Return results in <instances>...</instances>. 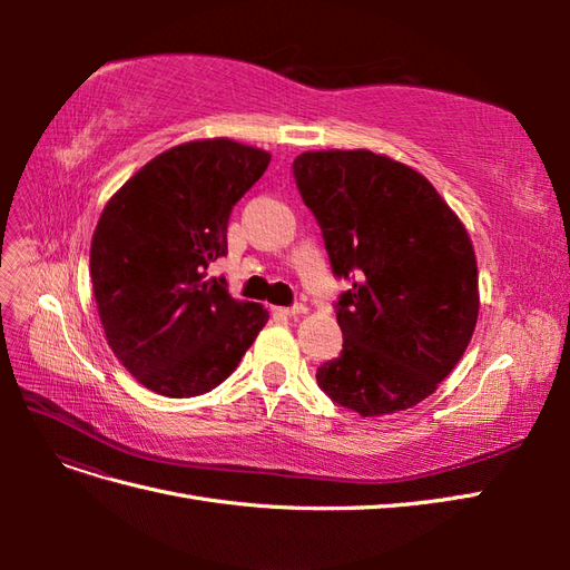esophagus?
I'll return each mask as SVG.
<instances>
[{
	"mask_svg": "<svg viewBox=\"0 0 570 570\" xmlns=\"http://www.w3.org/2000/svg\"><path fill=\"white\" fill-rule=\"evenodd\" d=\"M278 312L283 314V316H302V314H306V306L304 304H292V306H283V308H278Z\"/></svg>",
	"mask_w": 570,
	"mask_h": 570,
	"instance_id": "1",
	"label": "esophagus"
}]
</instances>
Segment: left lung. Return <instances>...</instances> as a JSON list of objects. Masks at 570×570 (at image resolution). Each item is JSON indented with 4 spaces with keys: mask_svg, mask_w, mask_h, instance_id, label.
Returning <instances> with one entry per match:
<instances>
[{
    "mask_svg": "<svg viewBox=\"0 0 570 570\" xmlns=\"http://www.w3.org/2000/svg\"><path fill=\"white\" fill-rule=\"evenodd\" d=\"M337 278L342 352L318 387L358 416L416 406L459 364L478 321L471 237L419 170L368 149L304 151L292 164Z\"/></svg>",
    "mask_w": 570,
    "mask_h": 570,
    "instance_id": "left-lung-1",
    "label": "left lung"
}]
</instances>
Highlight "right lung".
Here are the masks:
<instances>
[{
    "mask_svg": "<svg viewBox=\"0 0 570 570\" xmlns=\"http://www.w3.org/2000/svg\"><path fill=\"white\" fill-rule=\"evenodd\" d=\"M271 154L226 137L145 164L107 202L92 235L97 312L116 358L147 390L183 400L237 368L268 312L237 302L206 268L228 254L233 206Z\"/></svg>",
    "mask_w": 570,
    "mask_h": 570,
    "instance_id": "right-lung-1",
    "label": "right lung"
}]
</instances>
